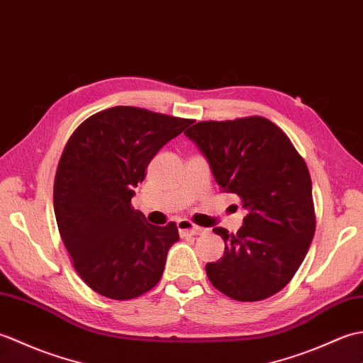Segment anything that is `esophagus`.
Returning <instances> with one entry per match:
<instances>
[{
	"label": "esophagus",
	"instance_id": "1",
	"mask_svg": "<svg viewBox=\"0 0 363 363\" xmlns=\"http://www.w3.org/2000/svg\"><path fill=\"white\" fill-rule=\"evenodd\" d=\"M176 226H177V230H179L181 235H186V234L196 235V234H201L204 230L203 228L194 225V223L189 221V220H179L176 223Z\"/></svg>",
	"mask_w": 363,
	"mask_h": 363
}]
</instances>
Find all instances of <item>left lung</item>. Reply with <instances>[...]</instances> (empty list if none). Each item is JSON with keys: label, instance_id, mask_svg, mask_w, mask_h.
Instances as JSON below:
<instances>
[{"label": "left lung", "instance_id": "obj_1", "mask_svg": "<svg viewBox=\"0 0 363 363\" xmlns=\"http://www.w3.org/2000/svg\"><path fill=\"white\" fill-rule=\"evenodd\" d=\"M186 134L206 157L221 190L242 198V228L225 254L206 265L212 285L237 301L282 290L303 264L315 234L312 181L289 137L264 117L199 121Z\"/></svg>", "mask_w": 363, "mask_h": 363}]
</instances>
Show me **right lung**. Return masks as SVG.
<instances>
[{
    "label": "right lung",
    "mask_w": 363,
    "mask_h": 363,
    "mask_svg": "<svg viewBox=\"0 0 363 363\" xmlns=\"http://www.w3.org/2000/svg\"><path fill=\"white\" fill-rule=\"evenodd\" d=\"M191 123L117 106L91 115L67 142L54 213L74 269L99 295L133 299L160 281L177 228L150 225L130 199L152 157Z\"/></svg>",
    "instance_id": "obj_1"
}]
</instances>
